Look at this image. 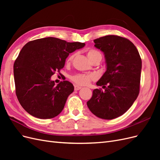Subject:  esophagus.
<instances>
[{"instance_id": "obj_1", "label": "esophagus", "mask_w": 160, "mask_h": 160, "mask_svg": "<svg viewBox=\"0 0 160 160\" xmlns=\"http://www.w3.org/2000/svg\"><path fill=\"white\" fill-rule=\"evenodd\" d=\"M74 88H75V91H78L81 89V87L78 86V85H75Z\"/></svg>"}]
</instances>
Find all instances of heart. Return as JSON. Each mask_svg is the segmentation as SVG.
I'll return each instance as SVG.
<instances>
[{
  "instance_id": "obj_1",
  "label": "heart",
  "mask_w": 160,
  "mask_h": 160,
  "mask_svg": "<svg viewBox=\"0 0 160 160\" xmlns=\"http://www.w3.org/2000/svg\"><path fill=\"white\" fill-rule=\"evenodd\" d=\"M97 55H101V53L95 49H90L88 52V57L89 59H91ZM74 55L70 56L67 61L69 62L71 61L72 59H73ZM95 79V76L92 74H77L71 77L72 81L75 82V83L79 85H88L91 81H93Z\"/></svg>"
}]
</instances>
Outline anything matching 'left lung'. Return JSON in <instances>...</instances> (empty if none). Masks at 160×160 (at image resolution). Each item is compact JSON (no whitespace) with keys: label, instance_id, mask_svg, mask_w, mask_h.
Returning a JSON list of instances; mask_svg holds the SVG:
<instances>
[{"label":"left lung","instance_id":"left-lung-1","mask_svg":"<svg viewBox=\"0 0 160 160\" xmlns=\"http://www.w3.org/2000/svg\"><path fill=\"white\" fill-rule=\"evenodd\" d=\"M94 42L105 55L106 71L96 83L105 91L94 89L87 105L97 117L113 119L126 112L138 98L142 59L128 38L107 35L96 38Z\"/></svg>","mask_w":160,"mask_h":160}]
</instances>
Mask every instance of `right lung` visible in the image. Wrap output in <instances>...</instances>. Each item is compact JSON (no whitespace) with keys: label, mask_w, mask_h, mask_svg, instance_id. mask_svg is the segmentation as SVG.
<instances>
[{"label":"right lung","mask_w":160,"mask_h":160,"mask_svg":"<svg viewBox=\"0 0 160 160\" xmlns=\"http://www.w3.org/2000/svg\"><path fill=\"white\" fill-rule=\"evenodd\" d=\"M85 45L47 37L29 41L22 47L13 69L17 99L27 113L39 119H51L61 112L74 87L68 81L55 85L51 77L63 68L69 53Z\"/></svg>","instance_id":"obj_1"}]
</instances>
